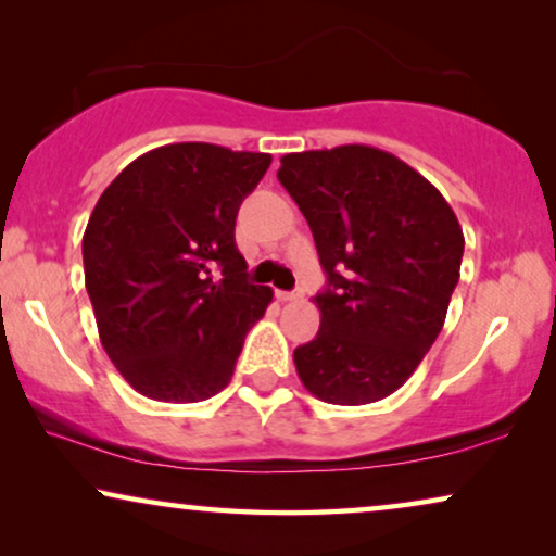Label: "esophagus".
<instances>
[{
	"label": "esophagus",
	"mask_w": 556,
	"mask_h": 556,
	"mask_svg": "<svg viewBox=\"0 0 556 556\" xmlns=\"http://www.w3.org/2000/svg\"><path fill=\"white\" fill-rule=\"evenodd\" d=\"M276 295H278V301H283V303H288V301H299L303 293H301V291H278Z\"/></svg>",
	"instance_id": "1"
}]
</instances>
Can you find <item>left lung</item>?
I'll return each instance as SVG.
<instances>
[{"label": "left lung", "mask_w": 556, "mask_h": 556, "mask_svg": "<svg viewBox=\"0 0 556 556\" xmlns=\"http://www.w3.org/2000/svg\"><path fill=\"white\" fill-rule=\"evenodd\" d=\"M314 232L326 291L321 326L293 352L329 405H369L413 377L445 324L460 278L463 230L445 197L390 151L346 143L280 159Z\"/></svg>", "instance_id": "obj_1"}]
</instances>
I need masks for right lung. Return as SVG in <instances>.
Returning <instances> with one entry per match:
<instances>
[{
	"label": "right lung",
	"mask_w": 556,
	"mask_h": 556,
	"mask_svg": "<svg viewBox=\"0 0 556 556\" xmlns=\"http://www.w3.org/2000/svg\"><path fill=\"white\" fill-rule=\"evenodd\" d=\"M270 154L166 143L134 159L83 235L98 337L121 377L159 402H202L230 384L245 333L273 301L248 283L235 217ZM215 267L223 279L211 276Z\"/></svg>",
	"instance_id": "right-lung-1"
}]
</instances>
